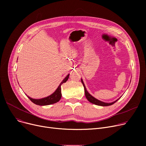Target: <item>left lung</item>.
Wrapping results in <instances>:
<instances>
[{"label":"left lung","mask_w":146,"mask_h":146,"mask_svg":"<svg viewBox=\"0 0 146 146\" xmlns=\"http://www.w3.org/2000/svg\"><path fill=\"white\" fill-rule=\"evenodd\" d=\"M81 81H82V83L83 84V85L84 86V89H85V96H86V98H87L88 100L91 102L92 103L95 105H99V106H110V105H111L112 104H113L114 103H115L119 99H118L117 100H116L114 102H111V103H106V102H102L101 101L98 100V99L95 98L94 96H92L89 93H88V92L87 91L86 89V87L85 86V84H84L83 82V80L81 79Z\"/></svg>","instance_id":"8db88e82"}]
</instances>
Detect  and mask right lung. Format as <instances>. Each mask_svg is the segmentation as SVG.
I'll return each mask as SVG.
<instances>
[{"mask_svg":"<svg viewBox=\"0 0 146 146\" xmlns=\"http://www.w3.org/2000/svg\"><path fill=\"white\" fill-rule=\"evenodd\" d=\"M69 74H68L66 76V77L64 79V80L61 82L59 86L57 88V89L56 90V91L52 94H51V95H50L47 97L44 98L39 99H33V98H30L29 96H27L28 98L35 104L38 105H41V106L48 105L53 104H55V103L58 102L60 100V99L61 98V85H62L63 83H65V82H67V80H68V79L69 78Z\"/></svg>","mask_w":146,"mask_h":146,"instance_id":"right-lung-1","label":"right lung"}]
</instances>
